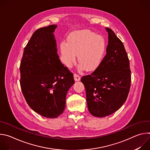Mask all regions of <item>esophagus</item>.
Segmentation results:
<instances>
[{
	"mask_svg": "<svg viewBox=\"0 0 150 150\" xmlns=\"http://www.w3.org/2000/svg\"><path fill=\"white\" fill-rule=\"evenodd\" d=\"M74 80H75V81H79L80 79H81L80 76H79L78 75L75 74L74 75Z\"/></svg>",
	"mask_w": 150,
	"mask_h": 150,
	"instance_id": "34e87169",
	"label": "esophagus"
}]
</instances>
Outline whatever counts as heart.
<instances>
[{
    "label": "heart",
    "mask_w": 150,
    "mask_h": 150,
    "mask_svg": "<svg viewBox=\"0 0 150 150\" xmlns=\"http://www.w3.org/2000/svg\"><path fill=\"white\" fill-rule=\"evenodd\" d=\"M106 50V42L103 37L88 30H82L72 33L68 43L60 44L62 62L71 68L75 62L76 56L80 63L79 69L91 72L101 65Z\"/></svg>",
    "instance_id": "heart-1"
}]
</instances>
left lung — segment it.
<instances>
[{
	"label": "left lung",
	"instance_id": "obj_1",
	"mask_svg": "<svg viewBox=\"0 0 150 150\" xmlns=\"http://www.w3.org/2000/svg\"><path fill=\"white\" fill-rule=\"evenodd\" d=\"M106 55L91 75L83 76V83L90 113L95 117L109 116L126 101L131 87L129 60L122 42L110 28Z\"/></svg>",
	"mask_w": 150,
	"mask_h": 150
}]
</instances>
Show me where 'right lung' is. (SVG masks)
<instances>
[{
  "instance_id": "1",
  "label": "right lung",
  "mask_w": 150,
  "mask_h": 150,
  "mask_svg": "<svg viewBox=\"0 0 150 150\" xmlns=\"http://www.w3.org/2000/svg\"><path fill=\"white\" fill-rule=\"evenodd\" d=\"M56 25L35 31L24 48L20 84L27 103L38 114L56 118L65 108L73 74L61 63L54 32Z\"/></svg>"
}]
</instances>
